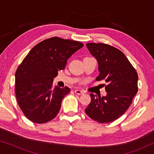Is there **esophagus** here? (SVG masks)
Instances as JSON below:
<instances>
[{
    "label": "esophagus",
    "mask_w": 154,
    "mask_h": 154,
    "mask_svg": "<svg viewBox=\"0 0 154 154\" xmlns=\"http://www.w3.org/2000/svg\"><path fill=\"white\" fill-rule=\"evenodd\" d=\"M75 93L80 95V94H83L84 93V92L82 91L81 90H75Z\"/></svg>",
    "instance_id": "obj_1"
}]
</instances>
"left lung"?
Returning <instances> with one entry per match:
<instances>
[{"label": "left lung", "instance_id": "1", "mask_svg": "<svg viewBox=\"0 0 154 154\" xmlns=\"http://www.w3.org/2000/svg\"><path fill=\"white\" fill-rule=\"evenodd\" d=\"M87 48L97 59L100 75L96 81L104 80L105 97L90 94L91 102L85 113L100 123L113 122L123 115L131 105L138 90V75L135 69L121 50L105 43H88Z\"/></svg>", "mask_w": 154, "mask_h": 154}]
</instances>
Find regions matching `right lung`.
<instances>
[{
	"label": "right lung",
	"instance_id": "add662e5",
	"mask_svg": "<svg viewBox=\"0 0 154 154\" xmlns=\"http://www.w3.org/2000/svg\"><path fill=\"white\" fill-rule=\"evenodd\" d=\"M84 45L81 42L52 37L35 45L15 73V94L25 116L35 123H45L60 111L67 86L52 88L53 79L64 69L67 60Z\"/></svg>",
	"mask_w": 154,
	"mask_h": 154
}]
</instances>
